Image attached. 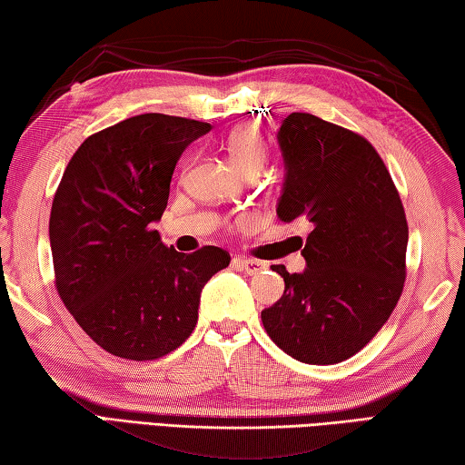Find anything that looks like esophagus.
<instances>
[{
  "label": "esophagus",
  "mask_w": 465,
  "mask_h": 465,
  "mask_svg": "<svg viewBox=\"0 0 465 465\" xmlns=\"http://www.w3.org/2000/svg\"><path fill=\"white\" fill-rule=\"evenodd\" d=\"M234 263H237L241 270H245L247 274H257L268 268L266 262H257V260H234Z\"/></svg>",
  "instance_id": "esophagus-1"
}]
</instances>
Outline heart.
I'll return each instance as SVG.
<instances>
[{
  "label": "heart",
  "mask_w": 465,
  "mask_h": 465,
  "mask_svg": "<svg viewBox=\"0 0 465 465\" xmlns=\"http://www.w3.org/2000/svg\"><path fill=\"white\" fill-rule=\"evenodd\" d=\"M226 152L241 173L255 174L266 162V143L253 124H239L228 131Z\"/></svg>",
  "instance_id": "obj_1"
}]
</instances>
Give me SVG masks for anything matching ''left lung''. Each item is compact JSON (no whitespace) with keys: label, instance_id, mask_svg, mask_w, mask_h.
Returning <instances> with one entry per match:
<instances>
[{"label":"left lung","instance_id":"obj_1","mask_svg":"<svg viewBox=\"0 0 465 465\" xmlns=\"http://www.w3.org/2000/svg\"><path fill=\"white\" fill-rule=\"evenodd\" d=\"M284 187L276 213L313 231L303 272H287L282 297L262 312L268 337L313 366L339 363L376 337L403 292L407 220L372 143L349 128L292 112L276 134Z\"/></svg>","mask_w":465,"mask_h":465}]
</instances>
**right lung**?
Returning <instances> with one entry per match:
<instances>
[{
	"label": "right lung",
	"mask_w": 465,
	"mask_h": 465,
	"mask_svg": "<svg viewBox=\"0 0 465 465\" xmlns=\"http://www.w3.org/2000/svg\"><path fill=\"white\" fill-rule=\"evenodd\" d=\"M208 123L141 114L83 141L49 216L55 289L105 351L152 361L197 324L202 289L231 263L224 249L166 247L153 223L168 205L176 162Z\"/></svg>",
	"instance_id": "1"
}]
</instances>
